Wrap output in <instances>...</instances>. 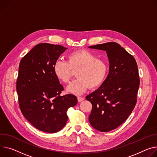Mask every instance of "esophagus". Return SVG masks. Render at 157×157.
<instances>
[{
    "label": "esophagus",
    "instance_id": "esophagus-1",
    "mask_svg": "<svg viewBox=\"0 0 157 157\" xmlns=\"http://www.w3.org/2000/svg\"><path fill=\"white\" fill-rule=\"evenodd\" d=\"M84 98H82V97H78V101L79 102L82 101L84 100Z\"/></svg>",
    "mask_w": 157,
    "mask_h": 157
}]
</instances>
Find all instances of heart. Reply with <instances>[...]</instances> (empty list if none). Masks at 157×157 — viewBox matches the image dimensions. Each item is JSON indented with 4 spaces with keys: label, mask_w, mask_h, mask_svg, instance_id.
<instances>
[{
    "label": "heart",
    "mask_w": 157,
    "mask_h": 157,
    "mask_svg": "<svg viewBox=\"0 0 157 157\" xmlns=\"http://www.w3.org/2000/svg\"><path fill=\"white\" fill-rule=\"evenodd\" d=\"M76 71L77 78L67 87V92L80 95L88 88L94 89L103 82L108 74L107 63L91 51L80 49L67 55V61L57 60L53 66L55 76L59 81L67 83Z\"/></svg>",
    "instance_id": "obj_1"
}]
</instances>
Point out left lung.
<instances>
[{"label":"left lung","mask_w":157,"mask_h":157,"mask_svg":"<svg viewBox=\"0 0 157 157\" xmlns=\"http://www.w3.org/2000/svg\"><path fill=\"white\" fill-rule=\"evenodd\" d=\"M89 48L105 51L109 59L106 79L86 97L92 104L89 116L91 125L98 131L108 132L120 126L136 105L140 85L138 66L134 57L117 42Z\"/></svg>","instance_id":"left-lung-1"}]
</instances>
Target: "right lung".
<instances>
[{"instance_id": "right-lung-1", "label": "right lung", "mask_w": 157, "mask_h": 157, "mask_svg": "<svg viewBox=\"0 0 157 157\" xmlns=\"http://www.w3.org/2000/svg\"><path fill=\"white\" fill-rule=\"evenodd\" d=\"M67 48L40 43L22 58L16 82L19 107L25 119L40 131L56 133L67 120V111L78 103L76 96H61L64 90L53 66Z\"/></svg>"}]
</instances>
